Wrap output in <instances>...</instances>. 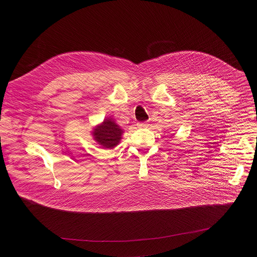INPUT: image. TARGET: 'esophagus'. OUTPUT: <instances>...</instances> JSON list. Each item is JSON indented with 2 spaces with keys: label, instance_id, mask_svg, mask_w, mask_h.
Segmentation results:
<instances>
[{
  "label": "esophagus",
  "instance_id": "34e87169",
  "mask_svg": "<svg viewBox=\"0 0 257 257\" xmlns=\"http://www.w3.org/2000/svg\"><path fill=\"white\" fill-rule=\"evenodd\" d=\"M137 126L139 128H146V127H148V124L147 123H138Z\"/></svg>",
  "mask_w": 257,
  "mask_h": 257
}]
</instances>
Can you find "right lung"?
I'll return each mask as SVG.
<instances>
[{
  "instance_id": "obj_1",
  "label": "right lung",
  "mask_w": 257,
  "mask_h": 257,
  "mask_svg": "<svg viewBox=\"0 0 257 257\" xmlns=\"http://www.w3.org/2000/svg\"><path fill=\"white\" fill-rule=\"evenodd\" d=\"M123 133L124 130L110 117L104 118L102 123L94 126L91 131L93 140L104 149L115 148L120 143Z\"/></svg>"
}]
</instances>
